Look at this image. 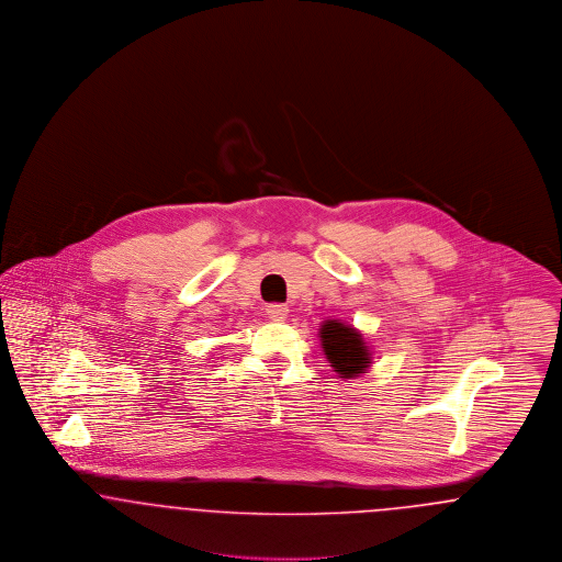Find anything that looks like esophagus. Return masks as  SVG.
<instances>
[{
  "instance_id": "1",
  "label": "esophagus",
  "mask_w": 562,
  "mask_h": 562,
  "mask_svg": "<svg viewBox=\"0 0 562 562\" xmlns=\"http://www.w3.org/2000/svg\"><path fill=\"white\" fill-rule=\"evenodd\" d=\"M266 314L271 321H284L289 316V307L284 303H269Z\"/></svg>"
}]
</instances>
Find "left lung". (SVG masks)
Returning <instances> with one entry per match:
<instances>
[{"label":"left lung","mask_w":562,"mask_h":562,"mask_svg":"<svg viewBox=\"0 0 562 562\" xmlns=\"http://www.w3.org/2000/svg\"><path fill=\"white\" fill-rule=\"evenodd\" d=\"M321 341L330 367L344 379L364 373L371 364V351L362 335L348 324L326 321L322 324Z\"/></svg>","instance_id":"8db88e82"}]
</instances>
